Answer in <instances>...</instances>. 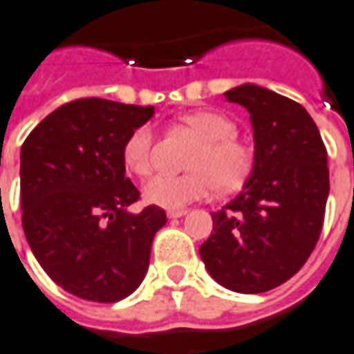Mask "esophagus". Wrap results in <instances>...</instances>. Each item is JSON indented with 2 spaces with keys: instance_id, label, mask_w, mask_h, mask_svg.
Instances as JSON below:
<instances>
[{
  "instance_id": "34e87169",
  "label": "esophagus",
  "mask_w": 354,
  "mask_h": 354,
  "mask_svg": "<svg viewBox=\"0 0 354 354\" xmlns=\"http://www.w3.org/2000/svg\"><path fill=\"white\" fill-rule=\"evenodd\" d=\"M185 209H170L169 212H167V216H169V218H180V216H184L185 214Z\"/></svg>"
}]
</instances>
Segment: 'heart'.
Returning <instances> with one entry per match:
<instances>
[{
    "instance_id": "obj_1",
    "label": "heart",
    "mask_w": 354,
    "mask_h": 354,
    "mask_svg": "<svg viewBox=\"0 0 354 354\" xmlns=\"http://www.w3.org/2000/svg\"><path fill=\"white\" fill-rule=\"evenodd\" d=\"M180 124L199 138L189 157L187 172L162 174L143 185V197L165 209H180L187 203L203 199L220 189L230 192L245 184L253 170V149L237 138V124L224 113L214 109H199L180 117ZM151 126L134 128L122 143V165L136 176H149L153 172Z\"/></svg>"
}]
</instances>
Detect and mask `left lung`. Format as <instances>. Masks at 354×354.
<instances>
[{
    "label": "left lung",
    "instance_id": "1",
    "mask_svg": "<svg viewBox=\"0 0 354 354\" xmlns=\"http://www.w3.org/2000/svg\"><path fill=\"white\" fill-rule=\"evenodd\" d=\"M226 97L251 113L254 167L245 189L212 212L199 254L220 286L264 293L295 276L315 251L330 194L328 151L297 101L253 84Z\"/></svg>",
    "mask_w": 354,
    "mask_h": 354
}]
</instances>
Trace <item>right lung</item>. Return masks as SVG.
<instances>
[{
	"label": "right lung",
	"mask_w": 354,
	"mask_h": 354,
	"mask_svg": "<svg viewBox=\"0 0 354 354\" xmlns=\"http://www.w3.org/2000/svg\"><path fill=\"white\" fill-rule=\"evenodd\" d=\"M153 107L101 97L65 103L44 118L21 149L22 230L59 288L84 301L117 303L149 266L167 212L126 209L140 192L126 176L122 143Z\"/></svg>",
	"instance_id": "add662e5"
}]
</instances>
